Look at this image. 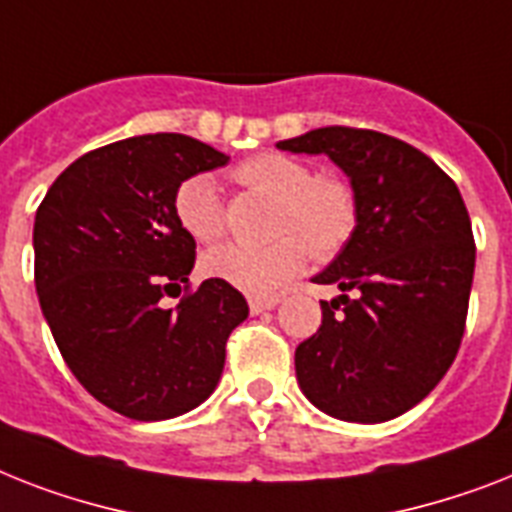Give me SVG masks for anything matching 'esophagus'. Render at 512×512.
Listing matches in <instances>:
<instances>
[{"label": "esophagus", "mask_w": 512, "mask_h": 512, "mask_svg": "<svg viewBox=\"0 0 512 512\" xmlns=\"http://www.w3.org/2000/svg\"><path fill=\"white\" fill-rule=\"evenodd\" d=\"M278 302H281L278 297H249V310H252V315H257L263 310H273Z\"/></svg>", "instance_id": "esophagus-1"}]
</instances>
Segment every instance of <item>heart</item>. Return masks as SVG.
I'll use <instances>...</instances> for the list:
<instances>
[{"mask_svg":"<svg viewBox=\"0 0 512 512\" xmlns=\"http://www.w3.org/2000/svg\"><path fill=\"white\" fill-rule=\"evenodd\" d=\"M231 178L244 189L273 199L265 247L220 244L202 257L205 276L242 289L270 294L289 284L307 257L331 260L355 236L360 205L355 186L334 173H315L310 162L286 152H257L234 165ZM173 213L191 239L218 242L226 234V207L210 176H189L176 186Z\"/></svg>","mask_w":512,"mask_h":512,"instance_id":"obj_1","label":"heart"}]
</instances>
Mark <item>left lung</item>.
<instances>
[{"mask_svg": "<svg viewBox=\"0 0 512 512\" xmlns=\"http://www.w3.org/2000/svg\"><path fill=\"white\" fill-rule=\"evenodd\" d=\"M326 152L350 176L360 220L315 284L321 328L294 352L302 392L339 421L381 423L426 397L463 342L476 242L458 186L429 155L371 128L326 126L278 141Z\"/></svg>", "mask_w": 512, "mask_h": 512, "instance_id": "1", "label": "left lung"}]
</instances>
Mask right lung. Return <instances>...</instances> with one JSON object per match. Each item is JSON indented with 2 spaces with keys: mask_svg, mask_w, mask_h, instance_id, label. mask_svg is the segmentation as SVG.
I'll return each instance as SVG.
<instances>
[{
  "mask_svg": "<svg viewBox=\"0 0 512 512\" xmlns=\"http://www.w3.org/2000/svg\"><path fill=\"white\" fill-rule=\"evenodd\" d=\"M228 157L184 134L112 141L70 162L33 223V281L62 360L86 392L134 421H165L205 402L228 334L249 315L239 289L189 273L197 244L176 186ZM185 289L176 308L159 299Z\"/></svg>",
  "mask_w": 512,
  "mask_h": 512,
  "instance_id": "obj_1",
  "label": "right lung"
}]
</instances>
